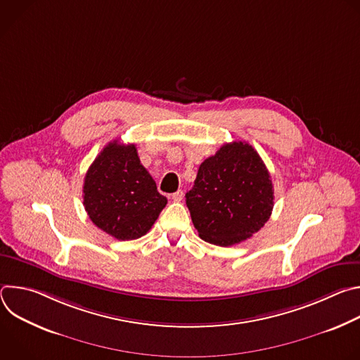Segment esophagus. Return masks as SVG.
<instances>
[{
	"instance_id": "obj_1",
	"label": "esophagus",
	"mask_w": 360,
	"mask_h": 360,
	"mask_svg": "<svg viewBox=\"0 0 360 360\" xmlns=\"http://www.w3.org/2000/svg\"><path fill=\"white\" fill-rule=\"evenodd\" d=\"M171 199H172L174 202H181V200L184 199V192H182V191H176L175 193L171 195Z\"/></svg>"
}]
</instances>
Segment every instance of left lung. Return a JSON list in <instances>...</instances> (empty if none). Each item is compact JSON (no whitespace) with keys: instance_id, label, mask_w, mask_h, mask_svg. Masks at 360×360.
Wrapping results in <instances>:
<instances>
[{"instance_id":"1","label":"left lung","mask_w":360,"mask_h":360,"mask_svg":"<svg viewBox=\"0 0 360 360\" xmlns=\"http://www.w3.org/2000/svg\"><path fill=\"white\" fill-rule=\"evenodd\" d=\"M199 236L214 245L246 240L271 218V175L252 145L233 141L205 160L195 184L185 195Z\"/></svg>"}]
</instances>
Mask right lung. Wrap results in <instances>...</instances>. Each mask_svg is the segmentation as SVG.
<instances>
[{"mask_svg": "<svg viewBox=\"0 0 360 360\" xmlns=\"http://www.w3.org/2000/svg\"><path fill=\"white\" fill-rule=\"evenodd\" d=\"M82 192L94 225L120 240L143 236L168 202L141 164L135 145L118 139L110 142L91 164Z\"/></svg>", "mask_w": 360, "mask_h": 360, "instance_id": "obj_1", "label": "right lung"}]
</instances>
